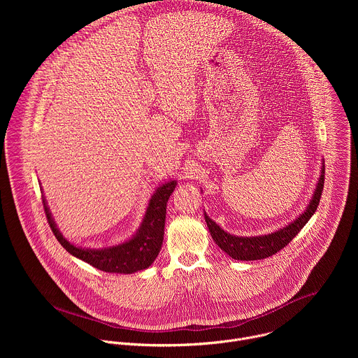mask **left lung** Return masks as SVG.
Instances as JSON below:
<instances>
[{"instance_id":"1","label":"left lung","mask_w":358,"mask_h":358,"mask_svg":"<svg viewBox=\"0 0 358 358\" xmlns=\"http://www.w3.org/2000/svg\"><path fill=\"white\" fill-rule=\"evenodd\" d=\"M323 185H324V166H322L316 189L304 213L300 214L294 221L289 222L286 227L266 235L236 236L224 231L206 213H203V217H206V222L214 242L228 255V257L236 261L265 259L272 257V255H275L276 252H279L282 248H285L300 232V229L308 224V221L312 218V215L316 213L319 207Z\"/></svg>"}]
</instances>
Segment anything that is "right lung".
Returning <instances> with one entry per match:
<instances>
[{
	"label": "right lung",
	"mask_w": 358,
	"mask_h": 358,
	"mask_svg": "<svg viewBox=\"0 0 358 358\" xmlns=\"http://www.w3.org/2000/svg\"><path fill=\"white\" fill-rule=\"evenodd\" d=\"M176 185L177 181L171 180L156 188L148 201L141 225L131 238L122 243L100 249L82 248L71 243L58 229L43 195L42 201L50 229L71 255L99 271L109 273H134L151 266L160 253L164 239L167 201L176 189Z\"/></svg>",
	"instance_id": "1"
}]
</instances>
